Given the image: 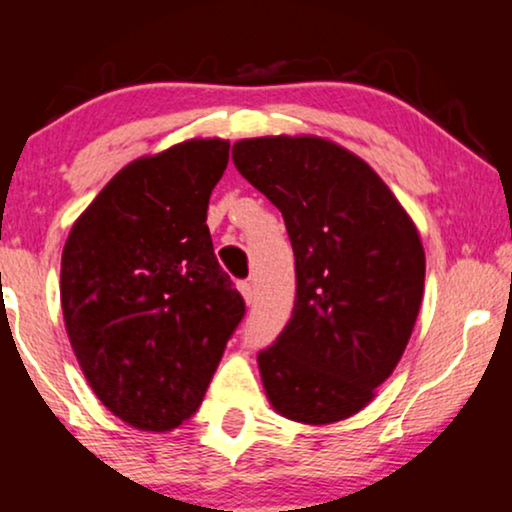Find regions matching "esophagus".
<instances>
[{
	"instance_id": "34e87169",
	"label": "esophagus",
	"mask_w": 512,
	"mask_h": 512,
	"mask_svg": "<svg viewBox=\"0 0 512 512\" xmlns=\"http://www.w3.org/2000/svg\"><path fill=\"white\" fill-rule=\"evenodd\" d=\"M238 289H240V293H243V298H245V303H252V284L250 281H240L238 284Z\"/></svg>"
}]
</instances>
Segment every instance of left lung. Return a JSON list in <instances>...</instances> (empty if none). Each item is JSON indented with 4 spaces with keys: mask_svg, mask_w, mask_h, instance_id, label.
I'll use <instances>...</instances> for the list:
<instances>
[{
    "mask_svg": "<svg viewBox=\"0 0 512 512\" xmlns=\"http://www.w3.org/2000/svg\"><path fill=\"white\" fill-rule=\"evenodd\" d=\"M238 173L281 211L296 257V303L257 354L281 416L334 424L392 375L424 298L419 231L363 158L320 137L233 144Z\"/></svg>",
    "mask_w": 512,
    "mask_h": 512,
    "instance_id": "1",
    "label": "left lung"
}]
</instances>
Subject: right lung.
<instances>
[{"label": "right lung", "mask_w": 512, "mask_h": 512, "mask_svg": "<svg viewBox=\"0 0 512 512\" xmlns=\"http://www.w3.org/2000/svg\"><path fill=\"white\" fill-rule=\"evenodd\" d=\"M228 149L190 139L137 158L64 243L60 296L76 361L105 407L139 431L195 414L245 315L207 226Z\"/></svg>", "instance_id": "obj_1"}]
</instances>
